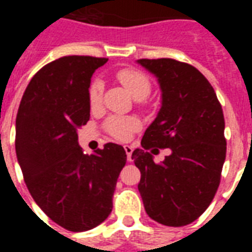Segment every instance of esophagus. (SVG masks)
<instances>
[{"mask_svg": "<svg viewBox=\"0 0 252 252\" xmlns=\"http://www.w3.org/2000/svg\"><path fill=\"white\" fill-rule=\"evenodd\" d=\"M124 150H126V159L131 162L132 160V153H133V147L132 146H124Z\"/></svg>", "mask_w": 252, "mask_h": 252, "instance_id": "esophagus-1", "label": "esophagus"}]
</instances>
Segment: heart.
<instances>
[{
  "instance_id": "b5f03b06",
  "label": "heart",
  "mask_w": 252,
  "mask_h": 252,
  "mask_svg": "<svg viewBox=\"0 0 252 252\" xmlns=\"http://www.w3.org/2000/svg\"><path fill=\"white\" fill-rule=\"evenodd\" d=\"M117 79L124 88L136 99H144L151 93V81L144 72L136 68H123L116 74ZM104 83L99 79H93L89 86V102L92 108H97L102 101ZM105 131L110 136L117 140H128L133 135V132L139 128V123L135 119L121 117V116H110L104 124Z\"/></svg>"
}]
</instances>
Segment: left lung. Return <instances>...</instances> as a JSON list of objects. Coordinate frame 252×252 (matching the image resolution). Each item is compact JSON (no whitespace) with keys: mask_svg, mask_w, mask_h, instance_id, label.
I'll list each match as a JSON object with an SVG mask.
<instances>
[{"mask_svg":"<svg viewBox=\"0 0 252 252\" xmlns=\"http://www.w3.org/2000/svg\"><path fill=\"white\" fill-rule=\"evenodd\" d=\"M137 63L158 78L162 90L158 116L144 132L142 148L132 153L142 174L137 189L153 220L182 227L205 212L220 185L227 153L221 105L191 64L170 58ZM159 148L170 154L157 164L152 154Z\"/></svg>","mask_w":252,"mask_h":252,"instance_id":"8db88e82","label":"left lung"}]
</instances>
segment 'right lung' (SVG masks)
I'll return each instance as SVG.
<instances>
[{"mask_svg":"<svg viewBox=\"0 0 252 252\" xmlns=\"http://www.w3.org/2000/svg\"><path fill=\"white\" fill-rule=\"evenodd\" d=\"M106 58H59L31 79L16 117V154L25 185L47 216L64 229L97 227L113 208L126 150L106 143L85 155L78 129L90 117L89 86Z\"/></svg>","mask_w":252,"mask_h":252,"instance_id":"obj_1","label":"right lung"}]
</instances>
